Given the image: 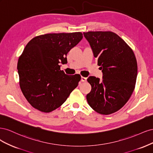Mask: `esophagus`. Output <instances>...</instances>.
<instances>
[{
    "instance_id": "obj_1",
    "label": "esophagus",
    "mask_w": 153,
    "mask_h": 153,
    "mask_svg": "<svg viewBox=\"0 0 153 153\" xmlns=\"http://www.w3.org/2000/svg\"><path fill=\"white\" fill-rule=\"evenodd\" d=\"M87 80V78L86 77H84V76H82L81 77V81L82 82H86Z\"/></svg>"
}]
</instances>
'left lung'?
<instances>
[{
    "label": "left lung",
    "mask_w": 153,
    "mask_h": 153,
    "mask_svg": "<svg viewBox=\"0 0 153 153\" xmlns=\"http://www.w3.org/2000/svg\"><path fill=\"white\" fill-rule=\"evenodd\" d=\"M84 36L103 73L102 80L92 76L87 78L92 89L87 101L96 112L113 114L126 103L135 89L137 76L135 54L112 32L91 31L84 32Z\"/></svg>",
    "instance_id": "left-lung-1"
}]
</instances>
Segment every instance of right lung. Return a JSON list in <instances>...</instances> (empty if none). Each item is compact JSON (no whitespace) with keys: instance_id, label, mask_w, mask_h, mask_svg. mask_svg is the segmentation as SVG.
Masks as SVG:
<instances>
[{"instance_id":"obj_1","label":"right lung","mask_w":153,"mask_h":153,"mask_svg":"<svg viewBox=\"0 0 153 153\" xmlns=\"http://www.w3.org/2000/svg\"><path fill=\"white\" fill-rule=\"evenodd\" d=\"M83 38L81 32L53 33L36 36L27 43L18 62L20 89L28 102L48 113L65 102L78 86L81 76L68 75L60 64Z\"/></svg>"}]
</instances>
